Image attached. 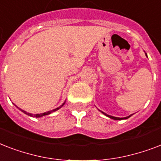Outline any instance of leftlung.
<instances>
[{"mask_svg": "<svg viewBox=\"0 0 161 161\" xmlns=\"http://www.w3.org/2000/svg\"><path fill=\"white\" fill-rule=\"evenodd\" d=\"M145 55H146V53H145ZM99 110V109H98ZM99 111H100L101 113H103V114L104 115H106V116H107V117H108V118H110V119H114V120H121V119H129V118L130 117V116H131V115H129V116H127V117H125V118H119V117H114V116H111V115H108V114H105V113L104 112H103V111H101V110H99Z\"/></svg>", "mask_w": 161, "mask_h": 161, "instance_id": "left-lung-1", "label": "left lung"}]
</instances>
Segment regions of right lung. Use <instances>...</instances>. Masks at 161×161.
I'll use <instances>...</instances> for the list:
<instances>
[{
  "instance_id": "add662e5",
  "label": "right lung",
  "mask_w": 161,
  "mask_h": 161,
  "mask_svg": "<svg viewBox=\"0 0 161 161\" xmlns=\"http://www.w3.org/2000/svg\"><path fill=\"white\" fill-rule=\"evenodd\" d=\"M64 103H65V102H64V103H63V104H62V105H61V106H59V107L57 108H54V109L51 110V111H47V112L42 113V114H30V113H27V112H26V111H25V110H22V109H21V108H19V109L21 110V112H23L24 114H26L29 115V116H31V117L40 118V117H42V116H45V115H48V114H52V113H53V112H55V111H57V110H58V109H59V108H60L63 107V106L64 105Z\"/></svg>"
}]
</instances>
